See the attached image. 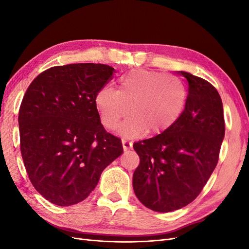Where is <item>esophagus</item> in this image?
Returning a JSON list of instances; mask_svg holds the SVG:
<instances>
[{
  "instance_id": "34e87169",
  "label": "esophagus",
  "mask_w": 249,
  "mask_h": 249,
  "mask_svg": "<svg viewBox=\"0 0 249 249\" xmlns=\"http://www.w3.org/2000/svg\"><path fill=\"white\" fill-rule=\"evenodd\" d=\"M123 147H124V150H129L132 148L133 146V143L131 141H127L125 139H123Z\"/></svg>"
}]
</instances>
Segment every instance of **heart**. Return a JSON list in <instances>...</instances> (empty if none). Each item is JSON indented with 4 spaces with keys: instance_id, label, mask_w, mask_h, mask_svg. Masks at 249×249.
Returning a JSON list of instances; mask_svg holds the SVG:
<instances>
[{
    "instance_id": "obj_1",
    "label": "heart",
    "mask_w": 249,
    "mask_h": 249,
    "mask_svg": "<svg viewBox=\"0 0 249 249\" xmlns=\"http://www.w3.org/2000/svg\"><path fill=\"white\" fill-rule=\"evenodd\" d=\"M187 90L175 76L162 72L137 70L119 80L118 90L104 87L94 97L101 123L107 129L118 126V133L125 138H137L149 132L158 135L168 131L183 114Z\"/></svg>"
}]
</instances>
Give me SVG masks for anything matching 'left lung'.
Wrapping results in <instances>:
<instances>
[{"instance_id":"8db88e82","label":"left lung","mask_w":249,"mask_h":249,"mask_svg":"<svg viewBox=\"0 0 249 249\" xmlns=\"http://www.w3.org/2000/svg\"><path fill=\"white\" fill-rule=\"evenodd\" d=\"M177 72L189 86L183 114L168 131L133 145L140 158L134 192L142 205L160 213L178 210L198 196L216 167L225 133L216 88L190 72Z\"/></svg>"}]
</instances>
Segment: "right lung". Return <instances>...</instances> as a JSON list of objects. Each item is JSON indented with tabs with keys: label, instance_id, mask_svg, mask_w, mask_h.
I'll list each match as a JSON object with an SVG mask.
<instances>
[{
	"label": "right lung",
	"instance_id": "add662e5",
	"mask_svg": "<svg viewBox=\"0 0 249 249\" xmlns=\"http://www.w3.org/2000/svg\"><path fill=\"white\" fill-rule=\"evenodd\" d=\"M113 72V67L94 63L51 67L22 99V160L35 189L54 205L84 200L103 170L124 153L122 140L104 129L94 104Z\"/></svg>",
	"mask_w": 249,
	"mask_h": 249
}]
</instances>
